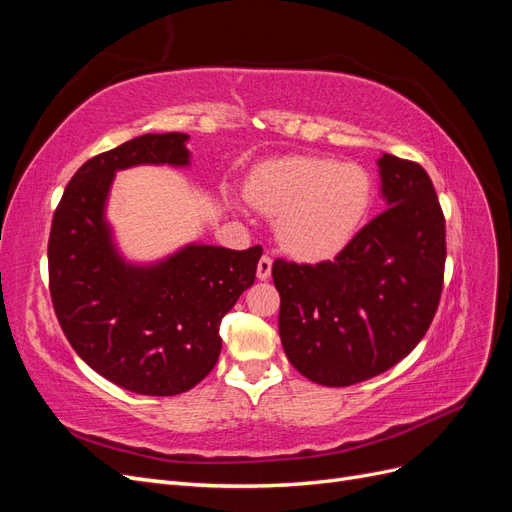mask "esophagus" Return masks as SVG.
<instances>
[{"label":"esophagus","mask_w":512,"mask_h":512,"mask_svg":"<svg viewBox=\"0 0 512 512\" xmlns=\"http://www.w3.org/2000/svg\"><path fill=\"white\" fill-rule=\"evenodd\" d=\"M271 267H273V260H271V256H262L260 260H258V269H256V275H258V280H269L271 277Z\"/></svg>","instance_id":"34e87169"}]
</instances>
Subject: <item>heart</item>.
I'll use <instances>...</instances> for the list:
<instances>
[{
	"mask_svg": "<svg viewBox=\"0 0 512 512\" xmlns=\"http://www.w3.org/2000/svg\"><path fill=\"white\" fill-rule=\"evenodd\" d=\"M256 211L275 220L284 250L305 262L342 254L367 218L374 183L356 162L286 156L256 166L243 188Z\"/></svg>",
	"mask_w": 512,
	"mask_h": 512,
	"instance_id": "heart-1",
	"label": "heart"
}]
</instances>
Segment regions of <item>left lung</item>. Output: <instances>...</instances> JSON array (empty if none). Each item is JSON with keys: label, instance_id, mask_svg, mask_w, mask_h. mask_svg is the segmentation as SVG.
Returning a JSON list of instances; mask_svg holds the SVG:
<instances>
[{"label": "left lung", "instance_id": "left-lung-1", "mask_svg": "<svg viewBox=\"0 0 512 512\" xmlns=\"http://www.w3.org/2000/svg\"><path fill=\"white\" fill-rule=\"evenodd\" d=\"M386 209L342 254L318 265L277 258L280 337L292 367L316 384L350 386L391 369L438 312L444 213L427 170L384 153Z\"/></svg>", "mask_w": 512, "mask_h": 512}]
</instances>
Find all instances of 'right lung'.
Masks as SVG:
<instances>
[{"instance_id": "right-lung-1", "label": "right lung", "mask_w": 512, "mask_h": 512, "mask_svg": "<svg viewBox=\"0 0 512 512\" xmlns=\"http://www.w3.org/2000/svg\"><path fill=\"white\" fill-rule=\"evenodd\" d=\"M188 134H143L87 160L53 215L49 290L59 327L81 359L138 395L190 391L218 363L220 322L256 280L262 247L188 245L158 265L123 260L104 220L115 170L185 166Z\"/></svg>"}]
</instances>
